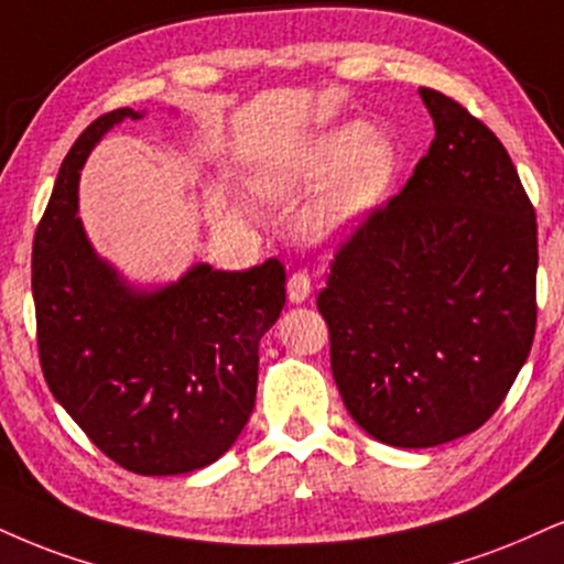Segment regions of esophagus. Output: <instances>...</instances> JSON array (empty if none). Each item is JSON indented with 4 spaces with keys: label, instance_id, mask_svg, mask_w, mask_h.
Returning <instances> with one entry per match:
<instances>
[{
    "label": "esophagus",
    "instance_id": "1",
    "mask_svg": "<svg viewBox=\"0 0 564 564\" xmlns=\"http://www.w3.org/2000/svg\"><path fill=\"white\" fill-rule=\"evenodd\" d=\"M288 295H290V301H293V303L308 301V295H311V276L305 274L303 269H297V271H293V274H290Z\"/></svg>",
    "mask_w": 564,
    "mask_h": 564
}]
</instances>
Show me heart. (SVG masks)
Here are the masks:
<instances>
[{"label": "heart", "instance_id": "heart-1", "mask_svg": "<svg viewBox=\"0 0 564 564\" xmlns=\"http://www.w3.org/2000/svg\"><path fill=\"white\" fill-rule=\"evenodd\" d=\"M392 170L394 156L387 141L373 135L368 124L352 122L297 151L267 180V191L276 198H295L337 172L305 214V232L329 238L356 225L377 206Z\"/></svg>", "mask_w": 564, "mask_h": 564}]
</instances>
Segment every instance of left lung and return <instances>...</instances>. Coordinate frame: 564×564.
<instances>
[{
  "mask_svg": "<svg viewBox=\"0 0 564 564\" xmlns=\"http://www.w3.org/2000/svg\"><path fill=\"white\" fill-rule=\"evenodd\" d=\"M436 135L329 263L316 308L347 413L392 447L481 429L536 335V212L499 138L421 88Z\"/></svg>",
  "mask_w": 564,
  "mask_h": 564,
  "instance_id": "8db88e82",
  "label": "left lung"
}]
</instances>
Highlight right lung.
I'll return each mask as SVG.
<instances>
[{"label": "right lung", "instance_id": "obj_1", "mask_svg": "<svg viewBox=\"0 0 564 564\" xmlns=\"http://www.w3.org/2000/svg\"><path fill=\"white\" fill-rule=\"evenodd\" d=\"M130 107L73 143L33 238L41 371L69 419L138 476L206 468L232 447L256 405L259 339L284 308L280 259L248 271L198 263L177 284L135 293L94 253L78 177L96 141Z\"/></svg>", "mask_w": 564, "mask_h": 564}]
</instances>
